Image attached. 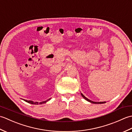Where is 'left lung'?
<instances>
[{
  "instance_id": "obj_1",
  "label": "left lung",
  "mask_w": 132,
  "mask_h": 132,
  "mask_svg": "<svg viewBox=\"0 0 132 132\" xmlns=\"http://www.w3.org/2000/svg\"><path fill=\"white\" fill-rule=\"evenodd\" d=\"M80 94H81V95H82V97L84 98V99H85V100H86L87 101H88V102L91 103H94V104H104V103H106V102H93V101L90 100L89 99H87V98L86 97H85V96H84L83 94L82 93H80Z\"/></svg>"
}]
</instances>
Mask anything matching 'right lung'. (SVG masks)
Instances as JSON below:
<instances>
[{
  "instance_id": "right-lung-1",
  "label": "right lung",
  "mask_w": 132,
  "mask_h": 132,
  "mask_svg": "<svg viewBox=\"0 0 132 132\" xmlns=\"http://www.w3.org/2000/svg\"><path fill=\"white\" fill-rule=\"evenodd\" d=\"M50 99H51V98H50V99H49L48 100H46V101H44V102H40V103L37 102H33V101H32V100H25V99H23V100H24L25 102H27V103H30V104H36V105H38V104H44V103H46L47 102H48L49 100H50Z\"/></svg>"
}]
</instances>
